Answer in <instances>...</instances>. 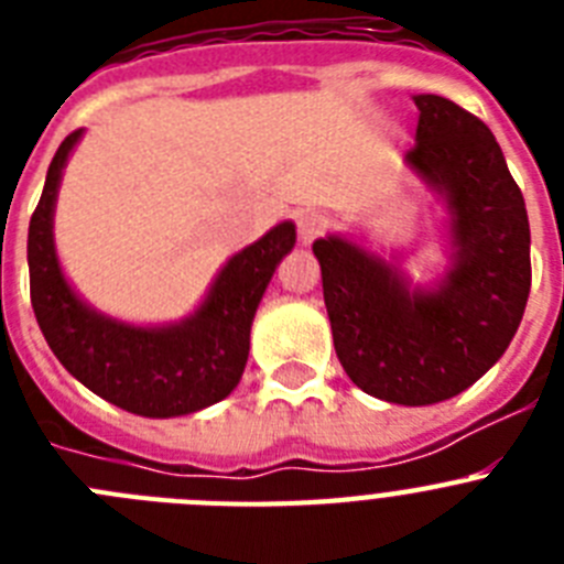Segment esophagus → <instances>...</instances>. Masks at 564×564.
<instances>
[{
  "mask_svg": "<svg viewBox=\"0 0 564 564\" xmlns=\"http://www.w3.org/2000/svg\"><path fill=\"white\" fill-rule=\"evenodd\" d=\"M327 228V217L318 212H299L296 214V231H299V242L302 246H311L313 239L322 237Z\"/></svg>",
  "mask_w": 564,
  "mask_h": 564,
  "instance_id": "34e87169",
  "label": "esophagus"
}]
</instances>
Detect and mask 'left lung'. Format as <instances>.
<instances>
[{
	"mask_svg": "<svg viewBox=\"0 0 564 564\" xmlns=\"http://www.w3.org/2000/svg\"><path fill=\"white\" fill-rule=\"evenodd\" d=\"M406 163L449 208L452 265L435 288L341 237L313 242L344 372L358 390L426 406L468 390L514 338L531 291L525 200L480 118L441 96H415Z\"/></svg>",
	"mask_w": 564,
	"mask_h": 564,
	"instance_id": "left-lung-1",
	"label": "left lung"
}]
</instances>
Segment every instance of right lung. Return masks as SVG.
I'll use <instances>...</instances> for the list:
<instances>
[{
    "label": "right lung",
    "instance_id": "1",
    "mask_svg": "<svg viewBox=\"0 0 564 564\" xmlns=\"http://www.w3.org/2000/svg\"><path fill=\"white\" fill-rule=\"evenodd\" d=\"M82 138L69 132L47 169L42 200L30 217V302L50 350L69 376L104 401L143 417H174L206 410L231 395L242 378L251 322L279 259L296 242L293 223L242 248L226 262L206 302L166 327H134L84 305L67 285L53 246L62 169Z\"/></svg>",
    "mask_w": 564,
    "mask_h": 564
}]
</instances>
